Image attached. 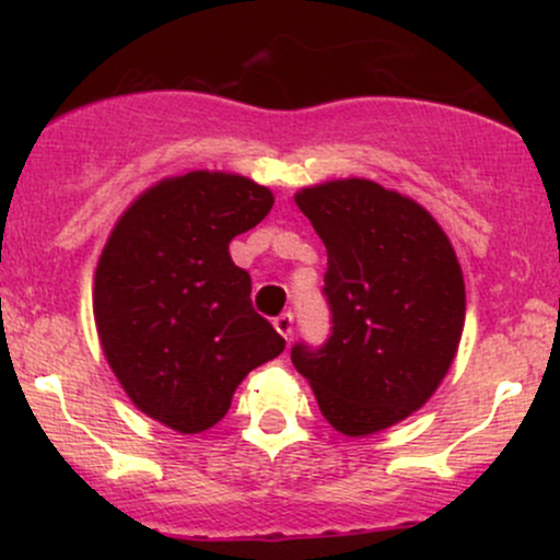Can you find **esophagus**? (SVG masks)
I'll return each instance as SVG.
<instances>
[{"mask_svg":"<svg viewBox=\"0 0 560 560\" xmlns=\"http://www.w3.org/2000/svg\"><path fill=\"white\" fill-rule=\"evenodd\" d=\"M273 326H276V331L281 334V337H284V339H292V331H294V316H292V313H281V316L273 320Z\"/></svg>","mask_w":560,"mask_h":560,"instance_id":"1","label":"esophagus"}]
</instances>
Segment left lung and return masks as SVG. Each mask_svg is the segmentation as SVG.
Wrapping results in <instances>:
<instances>
[{"label": "left lung", "mask_w": 560, "mask_h": 560, "mask_svg": "<svg viewBox=\"0 0 560 560\" xmlns=\"http://www.w3.org/2000/svg\"><path fill=\"white\" fill-rule=\"evenodd\" d=\"M326 247L331 337L292 347L337 432L369 436L434 395L458 352L466 287L447 234L416 199L369 178H334L294 195Z\"/></svg>", "instance_id": "8db88e82"}]
</instances>
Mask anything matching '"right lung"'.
Wrapping results in <instances>:
<instances>
[{"mask_svg": "<svg viewBox=\"0 0 560 560\" xmlns=\"http://www.w3.org/2000/svg\"><path fill=\"white\" fill-rule=\"evenodd\" d=\"M271 208L253 178L189 171L141 191L107 236L92 292L102 352L131 402L173 432L215 427L242 378L284 350L229 255Z\"/></svg>", "mask_w": 560, "mask_h": 560, "instance_id": "1", "label": "right lung"}]
</instances>
